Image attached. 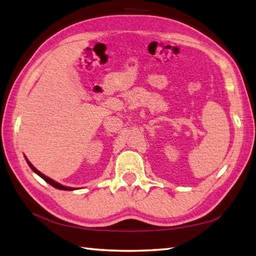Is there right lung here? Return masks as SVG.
I'll use <instances>...</instances> for the list:
<instances>
[{
	"label": "right lung",
	"mask_w": 256,
	"mask_h": 256,
	"mask_svg": "<svg viewBox=\"0 0 256 256\" xmlns=\"http://www.w3.org/2000/svg\"><path fill=\"white\" fill-rule=\"evenodd\" d=\"M26 159V158H25ZM26 161H28V166H30V169H32L35 174H38L40 178H43L46 182H48V184H50V186H53L54 188H56V189H60V190H68V191H70V190H75L74 188H68V186H62V184H57V182H55L54 180H52V179H50L48 176H44L43 174H42V172H40L38 169L35 168V166L30 162V161L26 159Z\"/></svg>",
	"instance_id": "1"
}]
</instances>
